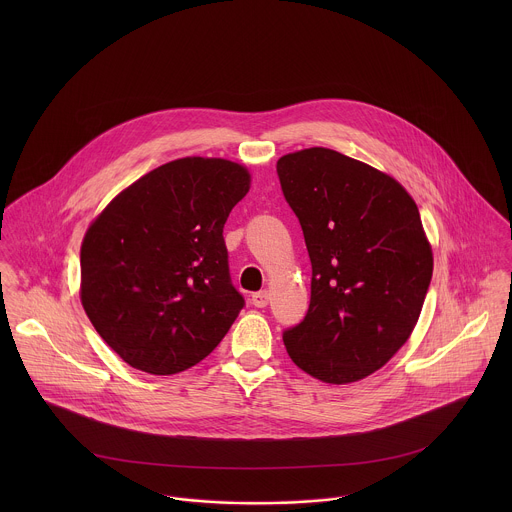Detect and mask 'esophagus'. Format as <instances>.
<instances>
[{
  "label": "esophagus",
  "instance_id": "34e87169",
  "mask_svg": "<svg viewBox=\"0 0 512 512\" xmlns=\"http://www.w3.org/2000/svg\"><path fill=\"white\" fill-rule=\"evenodd\" d=\"M268 299H270V293L266 292V290L252 293V305H254V307H266V305H268Z\"/></svg>",
  "mask_w": 512,
  "mask_h": 512
}]
</instances>
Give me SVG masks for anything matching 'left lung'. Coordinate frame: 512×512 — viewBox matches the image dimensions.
Returning <instances> with one entry per match:
<instances>
[{"label": "left lung", "instance_id": "8db88e82", "mask_svg": "<svg viewBox=\"0 0 512 512\" xmlns=\"http://www.w3.org/2000/svg\"><path fill=\"white\" fill-rule=\"evenodd\" d=\"M311 260V301L284 331L293 363L329 382H357L408 341L434 258L414 199L374 167L325 147L276 165Z\"/></svg>", "mask_w": 512, "mask_h": 512}]
</instances>
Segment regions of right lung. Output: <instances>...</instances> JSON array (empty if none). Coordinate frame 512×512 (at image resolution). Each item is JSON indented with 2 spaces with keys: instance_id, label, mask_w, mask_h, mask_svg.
<instances>
[{
  "instance_id": "right-lung-1",
  "label": "right lung",
  "mask_w": 512,
  "mask_h": 512,
  "mask_svg": "<svg viewBox=\"0 0 512 512\" xmlns=\"http://www.w3.org/2000/svg\"><path fill=\"white\" fill-rule=\"evenodd\" d=\"M248 171L183 157L122 191L84 236L80 299L126 363L175 374L201 363L244 307L222 228L248 193Z\"/></svg>"
}]
</instances>
